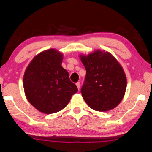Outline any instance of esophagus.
Masks as SVG:
<instances>
[{
  "label": "esophagus",
  "instance_id": "1",
  "mask_svg": "<svg viewBox=\"0 0 152 152\" xmlns=\"http://www.w3.org/2000/svg\"><path fill=\"white\" fill-rule=\"evenodd\" d=\"M76 86H77V88L79 89V90H80V82H77L76 83Z\"/></svg>",
  "mask_w": 152,
  "mask_h": 152
}]
</instances>
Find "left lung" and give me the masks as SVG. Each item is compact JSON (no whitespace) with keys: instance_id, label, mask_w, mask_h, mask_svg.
Masks as SVG:
<instances>
[{"instance_id":"obj_1","label":"left lung","mask_w":152,"mask_h":152,"mask_svg":"<svg viewBox=\"0 0 152 152\" xmlns=\"http://www.w3.org/2000/svg\"><path fill=\"white\" fill-rule=\"evenodd\" d=\"M81 61L86 70L81 93L87 104L97 111H107L119 104L126 87L122 66L107 52L97 50Z\"/></svg>"}]
</instances>
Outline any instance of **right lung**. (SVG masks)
<instances>
[{
	"mask_svg": "<svg viewBox=\"0 0 152 152\" xmlns=\"http://www.w3.org/2000/svg\"><path fill=\"white\" fill-rule=\"evenodd\" d=\"M62 59L63 55L59 52L48 50L36 56L25 72L23 87L27 99L42 113L61 111L78 91L61 66Z\"/></svg>",
	"mask_w": 152,
	"mask_h": 152,
	"instance_id": "add662e5",
	"label": "right lung"
}]
</instances>
